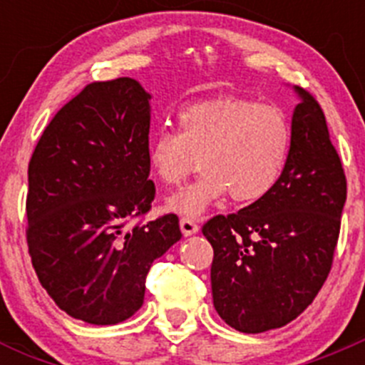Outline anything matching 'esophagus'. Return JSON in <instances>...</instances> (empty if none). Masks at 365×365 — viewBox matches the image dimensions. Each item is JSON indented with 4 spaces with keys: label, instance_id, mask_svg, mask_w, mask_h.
<instances>
[{
    "label": "esophagus",
    "instance_id": "1",
    "mask_svg": "<svg viewBox=\"0 0 365 365\" xmlns=\"http://www.w3.org/2000/svg\"><path fill=\"white\" fill-rule=\"evenodd\" d=\"M180 230H182L183 237H190V235H194L200 231V226H197L192 219H187V217H183V219H180Z\"/></svg>",
    "mask_w": 365,
    "mask_h": 365
}]
</instances>
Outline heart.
I'll list each match as a JSON object with an SVG mask.
<instances>
[{"instance_id":"1","label":"heart","mask_w":365,"mask_h":365,"mask_svg":"<svg viewBox=\"0 0 365 365\" xmlns=\"http://www.w3.org/2000/svg\"><path fill=\"white\" fill-rule=\"evenodd\" d=\"M178 134L160 130L150 141V169L164 185H180L200 162L203 176L168 197L165 208L197 219L231 194L238 203L267 197L289 157L292 130L284 113L251 98L194 102L176 114Z\"/></svg>"}]
</instances>
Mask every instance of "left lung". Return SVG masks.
Here are the masks:
<instances>
[{
    "mask_svg": "<svg viewBox=\"0 0 365 365\" xmlns=\"http://www.w3.org/2000/svg\"><path fill=\"white\" fill-rule=\"evenodd\" d=\"M295 91L288 164L275 189L203 226L213 307L238 332L281 329L302 314L329 277L339 238L344 169L319 104Z\"/></svg>",
    "mask_w": 365,
    "mask_h": 365,
    "instance_id": "1",
    "label": "left lung"
}]
</instances>
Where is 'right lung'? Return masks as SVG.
<instances>
[{"mask_svg": "<svg viewBox=\"0 0 365 365\" xmlns=\"http://www.w3.org/2000/svg\"><path fill=\"white\" fill-rule=\"evenodd\" d=\"M150 98L130 77L88 84L51 120L28 165L33 268L61 311L91 325L130 318L152 263L182 238L175 213L128 227L155 197Z\"/></svg>", "mask_w": 365, "mask_h": 365, "instance_id": "right-lung-1", "label": "right lung"}]
</instances>
